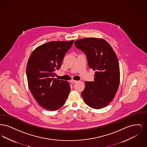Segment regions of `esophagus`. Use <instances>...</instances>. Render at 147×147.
<instances>
[{"label": "esophagus", "instance_id": "esophagus-1", "mask_svg": "<svg viewBox=\"0 0 147 147\" xmlns=\"http://www.w3.org/2000/svg\"><path fill=\"white\" fill-rule=\"evenodd\" d=\"M70 82V83H72V84H73V83H77V81L75 80H73V79L71 80Z\"/></svg>", "mask_w": 147, "mask_h": 147}]
</instances>
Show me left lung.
<instances>
[{"mask_svg":"<svg viewBox=\"0 0 147 147\" xmlns=\"http://www.w3.org/2000/svg\"><path fill=\"white\" fill-rule=\"evenodd\" d=\"M74 45L86 55L89 67L96 71L94 81L85 82L82 92L84 102L92 109H102L112 101L119 88L120 71L117 56L103 38H85L77 40Z\"/></svg>","mask_w":147,"mask_h":147,"instance_id":"obj_1","label":"left lung"}]
</instances>
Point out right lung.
Instances as JSON below:
<instances>
[{
    "instance_id": "obj_1",
    "label": "right lung",
    "mask_w": 147,
    "mask_h": 147,
    "mask_svg": "<svg viewBox=\"0 0 147 147\" xmlns=\"http://www.w3.org/2000/svg\"><path fill=\"white\" fill-rule=\"evenodd\" d=\"M74 40L51 41L35 49L28 58L26 74L28 88L43 108L56 111L64 104L70 92L67 81L53 78Z\"/></svg>"
}]
</instances>
